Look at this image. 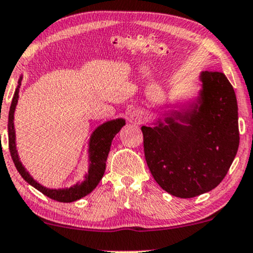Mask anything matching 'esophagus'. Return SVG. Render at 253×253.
I'll return each instance as SVG.
<instances>
[{"mask_svg":"<svg viewBox=\"0 0 253 253\" xmlns=\"http://www.w3.org/2000/svg\"><path fill=\"white\" fill-rule=\"evenodd\" d=\"M142 118H143V116L139 111H133L130 114V122H132V123H141Z\"/></svg>","mask_w":253,"mask_h":253,"instance_id":"esophagus-1","label":"esophagus"}]
</instances>
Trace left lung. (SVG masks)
I'll return each mask as SVG.
<instances>
[{
  "mask_svg": "<svg viewBox=\"0 0 253 253\" xmlns=\"http://www.w3.org/2000/svg\"><path fill=\"white\" fill-rule=\"evenodd\" d=\"M191 109L173 111L165 123L141 127L144 156L154 179L174 197L188 199L214 189L226 176L239 147L238 105L224 73L205 71Z\"/></svg>",
  "mask_w": 253,
  "mask_h": 253,
  "instance_id": "1",
  "label": "left lung"
}]
</instances>
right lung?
<instances>
[{"instance_id": "1", "label": "right lung", "mask_w": 253, "mask_h": 253, "mask_svg": "<svg viewBox=\"0 0 253 253\" xmlns=\"http://www.w3.org/2000/svg\"><path fill=\"white\" fill-rule=\"evenodd\" d=\"M21 80L22 77H20L19 85L15 90L13 100H11L10 110H9V118H8V137H9V151H10L11 159L16 167L17 171L21 174V176L25 179L29 185L37 188L42 194L46 195L53 200L59 201V203H73V201L79 200V199L86 197L87 194L96 188L99 181L102 180L104 171H105L106 160L111 147L112 139L116 136V133L120 132L122 126L126 124V121L123 118L118 120L109 121L102 124L92 132L90 143H88V161H90V167H88L87 174L85 175V180L82 183H77L70 188L64 189H49L46 187L41 186L29 175L25 167L21 163L19 159V154L16 150V143H15V129H14V112L16 108L17 99H19V91L21 86Z\"/></svg>"}]
</instances>
